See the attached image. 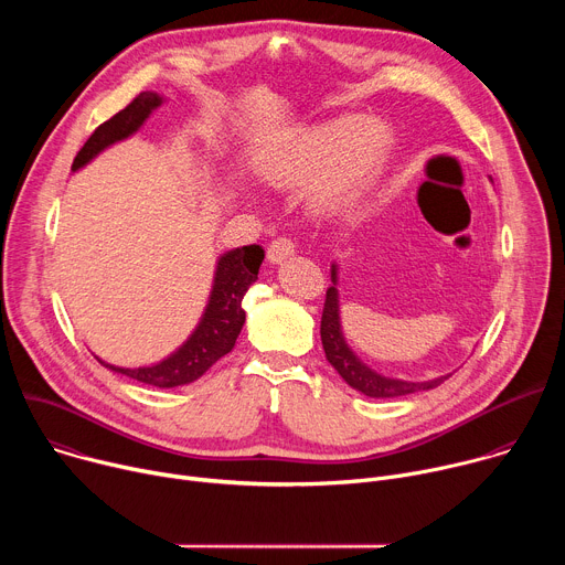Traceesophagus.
Instances as JSON below:
<instances>
[{
    "mask_svg": "<svg viewBox=\"0 0 565 565\" xmlns=\"http://www.w3.org/2000/svg\"><path fill=\"white\" fill-rule=\"evenodd\" d=\"M292 255H295V244H292V238H288V236H279L268 246V262L270 264H281L284 259H288Z\"/></svg>",
    "mask_w": 565,
    "mask_h": 565,
    "instance_id": "esophagus-1",
    "label": "esophagus"
}]
</instances>
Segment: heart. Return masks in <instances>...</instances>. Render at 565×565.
<instances>
[{"instance_id": "obj_1", "label": "heart", "mask_w": 565, "mask_h": 565, "mask_svg": "<svg viewBox=\"0 0 565 565\" xmlns=\"http://www.w3.org/2000/svg\"><path fill=\"white\" fill-rule=\"evenodd\" d=\"M391 145L393 136L384 122L344 116L292 136L266 160L262 174L279 190L310 185V205L331 214L380 174Z\"/></svg>"}]
</instances>
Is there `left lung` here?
<instances>
[{"mask_svg":"<svg viewBox=\"0 0 565 565\" xmlns=\"http://www.w3.org/2000/svg\"><path fill=\"white\" fill-rule=\"evenodd\" d=\"M333 286L327 290V301H324V312H321V347H324L327 360L333 364V369L342 375V380L353 386L355 391L369 395V397H399V395H409L418 391H429L438 384H443L449 375H440L429 382H407V380H393L375 373L369 369L347 344L342 335V324H340V297H338V268L333 266L331 270Z\"/></svg>","mask_w":565,"mask_h":565,"instance_id":"left-lung-1","label":"left lung"}]
</instances>
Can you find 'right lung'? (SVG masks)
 Returning <instances> with one entry per match:
<instances>
[{"mask_svg":"<svg viewBox=\"0 0 565 565\" xmlns=\"http://www.w3.org/2000/svg\"><path fill=\"white\" fill-rule=\"evenodd\" d=\"M160 103H163V98L153 92H142L140 96H136L122 111H118L114 118L103 122L89 136L85 147L77 151L71 170L73 172L79 170L105 147L136 134L140 125L149 118V114L156 107H160ZM262 262H264L262 246L234 248L218 259L210 301L205 306V312L199 321L196 331L177 353H172L163 362H158L153 366H140V369L114 366L103 362L100 358L98 362L116 373H122L131 380H138L142 384L158 386V388H172V386H181L199 380L216 360H221L225 353L234 349L236 338L241 329H244V321H246V310L241 306V301H244V295L257 281Z\"/></svg>","mask_w":565,"mask_h":565,"instance_id":"1","label":"right lung"}]
</instances>
